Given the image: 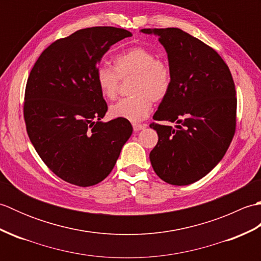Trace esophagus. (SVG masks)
Wrapping results in <instances>:
<instances>
[{"instance_id": "1", "label": "esophagus", "mask_w": 261, "mask_h": 261, "mask_svg": "<svg viewBox=\"0 0 261 261\" xmlns=\"http://www.w3.org/2000/svg\"><path fill=\"white\" fill-rule=\"evenodd\" d=\"M132 126H134V130H135V131H140V130L143 129V127H146V124L134 123V124H132Z\"/></svg>"}]
</instances>
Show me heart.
I'll list each match as a JSON object with an SVG mask.
<instances>
[{"mask_svg":"<svg viewBox=\"0 0 261 261\" xmlns=\"http://www.w3.org/2000/svg\"><path fill=\"white\" fill-rule=\"evenodd\" d=\"M131 76L132 95L111 105L110 113L114 118L137 122L151 112L152 101L160 102L167 96L173 83V73L167 60L156 56L152 49L135 46L116 54L112 58V67L98 66L95 80L103 97L114 99L121 80Z\"/></svg>","mask_w":261,"mask_h":261,"instance_id":"obj_1","label":"heart"}]
</instances>
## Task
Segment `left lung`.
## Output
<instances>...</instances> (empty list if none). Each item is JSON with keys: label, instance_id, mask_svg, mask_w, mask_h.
<instances>
[{"label": "left lung", "instance_id": "1", "mask_svg": "<svg viewBox=\"0 0 261 261\" xmlns=\"http://www.w3.org/2000/svg\"><path fill=\"white\" fill-rule=\"evenodd\" d=\"M156 33L173 73L170 91L153 120L158 142L149 158L159 178L171 185L195 182L223 158L237 124L234 82L228 65L213 48L178 28L142 29Z\"/></svg>", "mask_w": 261, "mask_h": 261}]
</instances>
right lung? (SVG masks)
I'll list each match as a JSON object with an SVG mask.
<instances>
[{
  "instance_id": "add662e5",
  "label": "right lung",
  "mask_w": 261,
  "mask_h": 261,
  "mask_svg": "<svg viewBox=\"0 0 261 261\" xmlns=\"http://www.w3.org/2000/svg\"><path fill=\"white\" fill-rule=\"evenodd\" d=\"M131 36L115 27L79 30L46 48L28 77V136L47 167L69 184L87 187L102 181L132 134L125 119L99 121L108 104L95 80L103 55Z\"/></svg>"
}]
</instances>
